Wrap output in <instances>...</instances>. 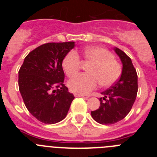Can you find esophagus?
Masks as SVG:
<instances>
[{"label": "esophagus", "instance_id": "34e87169", "mask_svg": "<svg viewBox=\"0 0 157 157\" xmlns=\"http://www.w3.org/2000/svg\"><path fill=\"white\" fill-rule=\"evenodd\" d=\"M75 97H76V98H78V97H85V95L81 94H75Z\"/></svg>", "mask_w": 157, "mask_h": 157}]
</instances>
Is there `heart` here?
Wrapping results in <instances>:
<instances>
[{"instance_id":"heart-1","label":"heart","mask_w":157,"mask_h":157,"mask_svg":"<svg viewBox=\"0 0 157 157\" xmlns=\"http://www.w3.org/2000/svg\"><path fill=\"white\" fill-rule=\"evenodd\" d=\"M83 59L87 63V73L75 76L81 68V59L75 51H70L62 60V67L69 78L75 76L69 81L68 86L72 91L87 94L101 86L109 87L118 81L122 74V65L114 59V55L107 48L100 46L86 48L82 52Z\"/></svg>"}]
</instances>
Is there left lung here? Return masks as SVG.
I'll return each mask as SVG.
<instances>
[{
	"label": "left lung",
	"mask_w": 157,
	"mask_h": 157,
	"mask_svg": "<svg viewBox=\"0 0 157 157\" xmlns=\"http://www.w3.org/2000/svg\"><path fill=\"white\" fill-rule=\"evenodd\" d=\"M123 63L121 77L114 85L101 94L98 109L91 112L93 119L105 125L114 124L127 116L138 94V75L131 59L120 48H115Z\"/></svg>",
	"instance_id": "left-lung-1"
}]
</instances>
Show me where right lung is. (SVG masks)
Wrapping results in <instances>:
<instances>
[{"label": "right lung", "instance_id": "right-lung-1", "mask_svg": "<svg viewBox=\"0 0 157 157\" xmlns=\"http://www.w3.org/2000/svg\"><path fill=\"white\" fill-rule=\"evenodd\" d=\"M74 41L45 43L29 52L19 71V89L32 116L45 124L66 117L74 100L64 84L62 60Z\"/></svg>", "mask_w": 157, "mask_h": 157}]
</instances>
